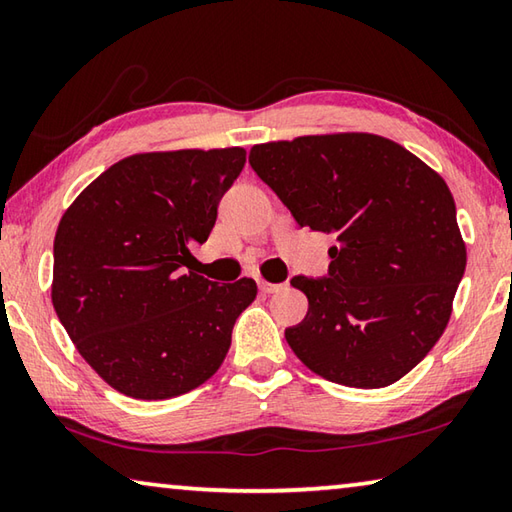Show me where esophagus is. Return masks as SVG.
<instances>
[{
    "mask_svg": "<svg viewBox=\"0 0 512 512\" xmlns=\"http://www.w3.org/2000/svg\"><path fill=\"white\" fill-rule=\"evenodd\" d=\"M280 289H284V284H273V282H259V291L266 293V296H271V293H277Z\"/></svg>",
    "mask_w": 512,
    "mask_h": 512,
    "instance_id": "obj_1",
    "label": "esophagus"
}]
</instances>
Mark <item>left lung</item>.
<instances>
[{
	"label": "left lung",
	"instance_id": "obj_1",
	"mask_svg": "<svg viewBox=\"0 0 512 512\" xmlns=\"http://www.w3.org/2000/svg\"><path fill=\"white\" fill-rule=\"evenodd\" d=\"M248 162L300 228L336 239L327 275H296L309 300L284 329L316 375L352 388L402 379L445 332L465 244L445 180L370 133L257 144Z\"/></svg>",
	"mask_w": 512,
	"mask_h": 512
}]
</instances>
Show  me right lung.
Returning <instances> with one entry per match:
<instances>
[{
    "label": "right lung",
    "instance_id": "add662e5",
    "mask_svg": "<svg viewBox=\"0 0 512 512\" xmlns=\"http://www.w3.org/2000/svg\"><path fill=\"white\" fill-rule=\"evenodd\" d=\"M244 164L239 146L131 155L60 219L51 302L81 357L115 391L169 400L223 363L257 284L241 277L219 287L192 271L189 250L210 237Z\"/></svg>",
    "mask_w": 512,
    "mask_h": 512
}]
</instances>
